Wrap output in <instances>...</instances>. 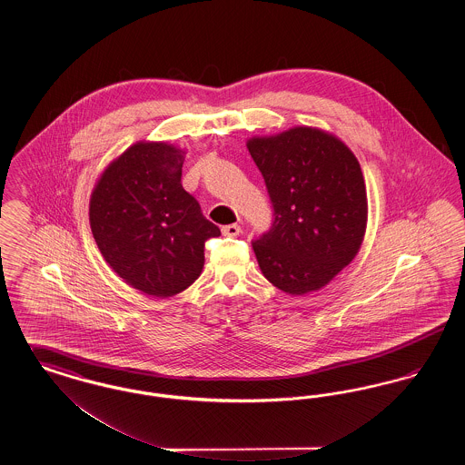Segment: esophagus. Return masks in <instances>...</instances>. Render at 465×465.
Wrapping results in <instances>:
<instances>
[{"label": "esophagus", "instance_id": "34e87169", "mask_svg": "<svg viewBox=\"0 0 465 465\" xmlns=\"http://www.w3.org/2000/svg\"><path fill=\"white\" fill-rule=\"evenodd\" d=\"M223 235L226 237H237L241 233V226L239 224H226L222 228Z\"/></svg>", "mask_w": 465, "mask_h": 465}]
</instances>
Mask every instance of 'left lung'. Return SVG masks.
Wrapping results in <instances>:
<instances>
[{"mask_svg": "<svg viewBox=\"0 0 465 465\" xmlns=\"http://www.w3.org/2000/svg\"><path fill=\"white\" fill-rule=\"evenodd\" d=\"M273 205L270 232L252 243L266 279L302 296L324 288L364 239L368 197L361 165L336 135L292 127L247 139Z\"/></svg>", "mask_w": 465, "mask_h": 465, "instance_id": "1", "label": "left lung"}]
</instances>
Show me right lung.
I'll list each match as a JSON object with an SVG mask.
<instances>
[{"instance_id":"1","label":"right lung","mask_w":465,"mask_h":465,"mask_svg":"<svg viewBox=\"0 0 465 465\" xmlns=\"http://www.w3.org/2000/svg\"><path fill=\"white\" fill-rule=\"evenodd\" d=\"M184 152L139 141L116 156L90 195L92 235L113 272L131 288L169 298L203 268V243L220 237L181 184Z\"/></svg>"}]
</instances>
